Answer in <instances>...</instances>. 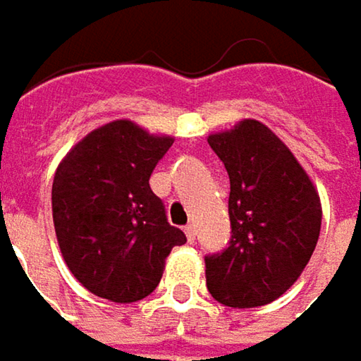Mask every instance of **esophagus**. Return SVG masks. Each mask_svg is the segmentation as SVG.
Listing matches in <instances>:
<instances>
[{"instance_id": "esophagus-1", "label": "esophagus", "mask_w": 361, "mask_h": 361, "mask_svg": "<svg viewBox=\"0 0 361 361\" xmlns=\"http://www.w3.org/2000/svg\"><path fill=\"white\" fill-rule=\"evenodd\" d=\"M185 235H187V241L189 243H195V226L193 224H187L185 226Z\"/></svg>"}]
</instances>
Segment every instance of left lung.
I'll return each mask as SVG.
<instances>
[{
	"label": "left lung",
	"instance_id": "8db88e82",
	"mask_svg": "<svg viewBox=\"0 0 361 361\" xmlns=\"http://www.w3.org/2000/svg\"><path fill=\"white\" fill-rule=\"evenodd\" d=\"M209 147L228 178L233 239L205 257V283L228 307H257L293 287L307 266L322 224V203L293 152L259 120L245 118L212 133Z\"/></svg>",
	"mask_w": 361,
	"mask_h": 361
}]
</instances>
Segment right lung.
I'll use <instances>...</instances> for the list:
<instances>
[{"label":"right lung","instance_id":"right-lung-1","mask_svg":"<svg viewBox=\"0 0 361 361\" xmlns=\"http://www.w3.org/2000/svg\"><path fill=\"white\" fill-rule=\"evenodd\" d=\"M174 137L118 118L87 133L56 168L54 228L74 279L114 303L139 301L158 287L166 257L187 243L168 224L149 176Z\"/></svg>","mask_w":361,"mask_h":361}]
</instances>
